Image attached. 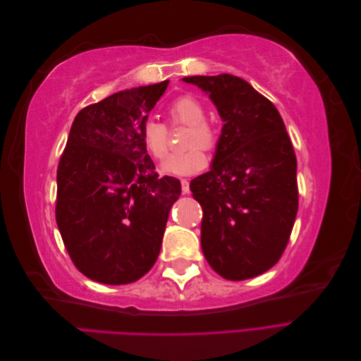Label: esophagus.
Segmentation results:
<instances>
[{"label":"esophagus","mask_w":361,"mask_h":361,"mask_svg":"<svg viewBox=\"0 0 361 361\" xmlns=\"http://www.w3.org/2000/svg\"><path fill=\"white\" fill-rule=\"evenodd\" d=\"M180 185H182V192L188 194L190 192V180L188 179H180Z\"/></svg>","instance_id":"obj_1"}]
</instances>
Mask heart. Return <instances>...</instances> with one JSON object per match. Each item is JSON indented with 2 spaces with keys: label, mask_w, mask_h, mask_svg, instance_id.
Wrapping results in <instances>:
<instances>
[{
  "label": "heart",
  "mask_w": 361,
  "mask_h": 361,
  "mask_svg": "<svg viewBox=\"0 0 361 361\" xmlns=\"http://www.w3.org/2000/svg\"><path fill=\"white\" fill-rule=\"evenodd\" d=\"M167 125L187 126L188 130L182 140L187 147L178 154L170 155L162 164V171L176 176H190L206 167V158L202 150L209 152L218 143V130L206 120V106L194 94H180L167 105ZM141 138L147 154L162 161L169 152V128L154 118H147L141 126Z\"/></svg>",
  "instance_id": "obj_1"
}]
</instances>
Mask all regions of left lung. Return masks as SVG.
Segmentation results:
<instances>
[{
    "mask_svg": "<svg viewBox=\"0 0 361 361\" xmlns=\"http://www.w3.org/2000/svg\"><path fill=\"white\" fill-rule=\"evenodd\" d=\"M209 93L223 118L211 171L190 188L202 204V250L227 280L274 267L298 211L297 157L277 108L245 80L228 73L187 76Z\"/></svg>",
    "mask_w": 361,
    "mask_h": 361,
    "instance_id": "1",
    "label": "left lung"
}]
</instances>
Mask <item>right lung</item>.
Returning <instances> with one entry per match:
<instances>
[{"mask_svg":"<svg viewBox=\"0 0 361 361\" xmlns=\"http://www.w3.org/2000/svg\"><path fill=\"white\" fill-rule=\"evenodd\" d=\"M169 81L114 93L76 114L57 169L56 220L80 272L104 285L143 277L158 259L180 182L158 178L141 126Z\"/></svg>","mask_w":361,"mask_h":361,"instance_id":"1","label":"right lung"}]
</instances>
